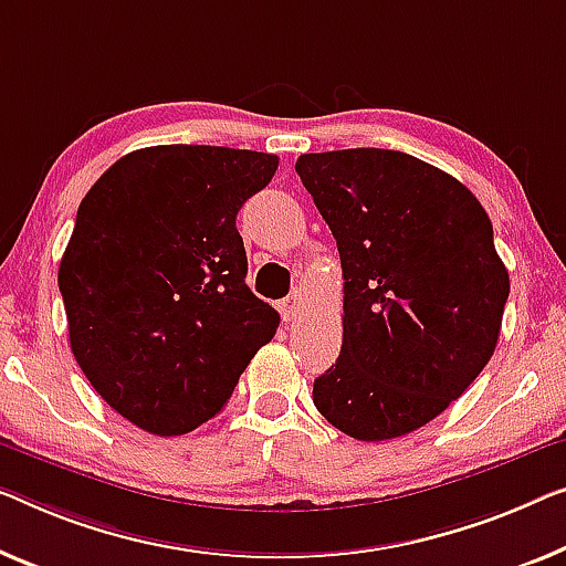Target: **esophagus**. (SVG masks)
Segmentation results:
<instances>
[{
	"mask_svg": "<svg viewBox=\"0 0 566 566\" xmlns=\"http://www.w3.org/2000/svg\"><path fill=\"white\" fill-rule=\"evenodd\" d=\"M302 297H305V294H302V290H292L290 297H284V300L280 302L282 315H284V317H294V315H297L300 307H302Z\"/></svg>",
	"mask_w": 566,
	"mask_h": 566,
	"instance_id": "34e87169",
	"label": "esophagus"
}]
</instances>
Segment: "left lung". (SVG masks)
Returning <instances> with one entry per match:
<instances>
[{"label":"left lung","instance_id":"obj_1","mask_svg":"<svg viewBox=\"0 0 566 566\" xmlns=\"http://www.w3.org/2000/svg\"><path fill=\"white\" fill-rule=\"evenodd\" d=\"M302 185L343 266V348L315 378L319 415L353 440L424 427L491 360L511 282L485 208L394 149L302 155Z\"/></svg>","mask_w":566,"mask_h":566}]
</instances>
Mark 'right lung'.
Listing matches in <instances>:
<instances>
[{"instance_id": "1", "label": "right lung", "mask_w": 566, "mask_h": 566, "mask_svg": "<svg viewBox=\"0 0 566 566\" xmlns=\"http://www.w3.org/2000/svg\"><path fill=\"white\" fill-rule=\"evenodd\" d=\"M276 167L251 149L145 147L81 200L57 269L71 350L101 399L149 434L213 419L280 327L247 286L235 229Z\"/></svg>"}]
</instances>
